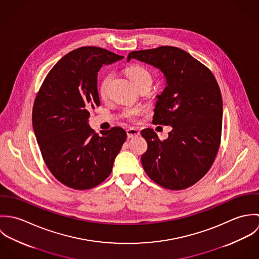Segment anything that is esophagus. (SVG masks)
Returning <instances> with one entry per match:
<instances>
[{"mask_svg": "<svg viewBox=\"0 0 259 259\" xmlns=\"http://www.w3.org/2000/svg\"><path fill=\"white\" fill-rule=\"evenodd\" d=\"M126 134H127V137H128L130 139L138 138V137L140 136V132H139L137 128H135V127L128 128V130L126 131Z\"/></svg>", "mask_w": 259, "mask_h": 259, "instance_id": "obj_1", "label": "esophagus"}]
</instances>
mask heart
<instances>
[{"instance_id":"obj_1","label":"heart","mask_w":259,"mask_h":259,"mask_svg":"<svg viewBox=\"0 0 259 259\" xmlns=\"http://www.w3.org/2000/svg\"><path fill=\"white\" fill-rule=\"evenodd\" d=\"M126 74L128 75L130 79L133 81L134 84H137L143 80H147V79H150V74L148 73V71L141 67V66H132L126 70ZM110 80V75H107L106 77H104V79L102 80L101 84H100V94L102 96H105L107 93V88H108V83ZM138 111H127L125 112V116L127 117H132L133 115L137 114Z\"/></svg>"}]
</instances>
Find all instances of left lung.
<instances>
[{"instance_id": "obj_1", "label": "left lung", "mask_w": 259, "mask_h": 259, "mask_svg": "<svg viewBox=\"0 0 259 259\" xmlns=\"http://www.w3.org/2000/svg\"><path fill=\"white\" fill-rule=\"evenodd\" d=\"M132 59L159 70L165 89L156 97L153 123L170 125L160 141L151 128L142 131L148 150L142 163L148 177L167 189H185L205 176L221 144L222 98L211 72L184 50L159 47L132 52Z\"/></svg>"}]
</instances>
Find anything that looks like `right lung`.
Returning <instances> with one entry per match:
<instances>
[{
  "label": "right lung",
  "mask_w": 259,
  "mask_h": 259,
  "mask_svg": "<svg viewBox=\"0 0 259 259\" xmlns=\"http://www.w3.org/2000/svg\"><path fill=\"white\" fill-rule=\"evenodd\" d=\"M123 57L98 47L78 48L62 58L47 75L33 108V128L42 158L61 182L89 189L111 175L126 140L121 127L95 134L90 110L101 105L98 73Z\"/></svg>",
  "instance_id": "right-lung-1"
}]
</instances>
